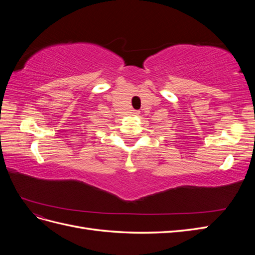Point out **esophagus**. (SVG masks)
<instances>
[{
  "mask_svg": "<svg viewBox=\"0 0 255 255\" xmlns=\"http://www.w3.org/2000/svg\"><path fill=\"white\" fill-rule=\"evenodd\" d=\"M138 114H139V112L138 111H133V116H137Z\"/></svg>",
  "mask_w": 255,
  "mask_h": 255,
  "instance_id": "obj_1",
  "label": "esophagus"
}]
</instances>
